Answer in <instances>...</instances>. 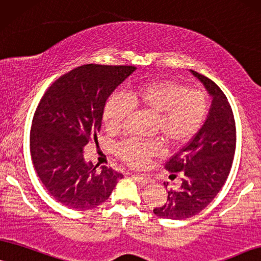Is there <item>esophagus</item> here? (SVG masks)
Wrapping results in <instances>:
<instances>
[{
	"instance_id": "esophagus-1",
	"label": "esophagus",
	"mask_w": 261,
	"mask_h": 261,
	"mask_svg": "<svg viewBox=\"0 0 261 261\" xmlns=\"http://www.w3.org/2000/svg\"><path fill=\"white\" fill-rule=\"evenodd\" d=\"M133 178L141 186H146V184L149 183V177L143 176V174H134Z\"/></svg>"
}]
</instances>
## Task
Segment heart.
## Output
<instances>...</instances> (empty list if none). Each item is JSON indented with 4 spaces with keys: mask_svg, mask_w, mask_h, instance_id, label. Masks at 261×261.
<instances>
[{
    "mask_svg": "<svg viewBox=\"0 0 261 261\" xmlns=\"http://www.w3.org/2000/svg\"><path fill=\"white\" fill-rule=\"evenodd\" d=\"M131 107L155 117L154 134L166 146L178 148L199 133L206 119L208 103L203 92L189 90L174 81H154L128 89L125 97L113 95L102 110V123L111 133L119 131ZM115 155L128 166L141 167L161 154L158 142L127 140L114 147Z\"/></svg>",
    "mask_w": 261,
    "mask_h": 261,
    "instance_id": "1",
    "label": "heart"
}]
</instances>
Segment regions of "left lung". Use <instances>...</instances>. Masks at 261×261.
I'll return each mask as SVG.
<instances>
[{
	"label": "left lung",
	"instance_id": "obj_1",
	"mask_svg": "<svg viewBox=\"0 0 261 261\" xmlns=\"http://www.w3.org/2000/svg\"><path fill=\"white\" fill-rule=\"evenodd\" d=\"M212 96L208 117L199 133L165 164L170 178L180 174V186L167 189V200L155 216L187 219L201 212L217 196L231 170L236 149L235 118L225 94L210 78L191 70Z\"/></svg>",
	"mask_w": 261,
	"mask_h": 261
}]
</instances>
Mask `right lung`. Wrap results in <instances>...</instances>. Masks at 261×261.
<instances>
[{"label": "right lung", "instance_id": "1", "mask_svg": "<svg viewBox=\"0 0 261 261\" xmlns=\"http://www.w3.org/2000/svg\"><path fill=\"white\" fill-rule=\"evenodd\" d=\"M135 66L88 64L67 72L44 92L32 119L30 153L39 179L55 200L73 210L103 203L123 174L85 163L83 149L97 142L102 110Z\"/></svg>", "mask_w": 261, "mask_h": 261}]
</instances>
